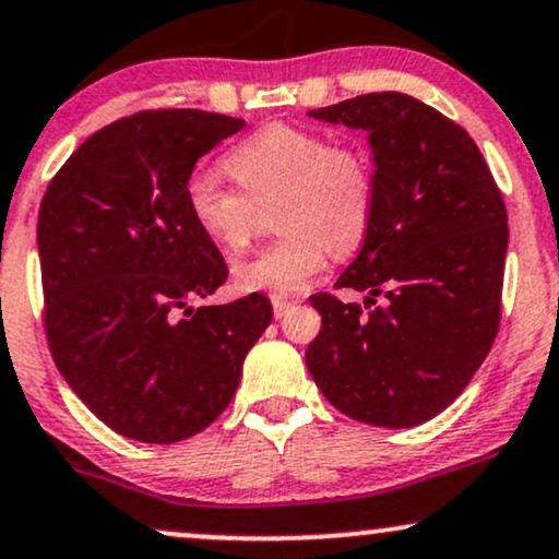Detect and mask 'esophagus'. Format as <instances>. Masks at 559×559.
I'll return each instance as SVG.
<instances>
[{
  "mask_svg": "<svg viewBox=\"0 0 559 559\" xmlns=\"http://www.w3.org/2000/svg\"><path fill=\"white\" fill-rule=\"evenodd\" d=\"M272 306H274V316H277V319H285V316L295 308V302L293 300H282V298H272Z\"/></svg>",
  "mask_w": 559,
  "mask_h": 559,
  "instance_id": "esophagus-1",
  "label": "esophagus"
}]
</instances>
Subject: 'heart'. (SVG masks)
Instances as JSON below:
<instances>
[{"label": "heart", "mask_w": 559, "mask_h": 559, "mask_svg": "<svg viewBox=\"0 0 559 559\" xmlns=\"http://www.w3.org/2000/svg\"><path fill=\"white\" fill-rule=\"evenodd\" d=\"M230 189L210 170L186 181V206L199 230L238 253L257 238L261 212L274 207L282 238L233 269L243 293L295 295L326 266L329 253L349 257L368 238L376 215V168L368 150L332 142L293 123H266L225 157Z\"/></svg>", "instance_id": "obj_1"}]
</instances>
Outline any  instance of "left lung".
I'll list each match as a JSON object with an SVG mask.
<instances>
[{"instance_id":"8db88e82","label":"left lung","mask_w":559,"mask_h":559,"mask_svg":"<svg viewBox=\"0 0 559 559\" xmlns=\"http://www.w3.org/2000/svg\"><path fill=\"white\" fill-rule=\"evenodd\" d=\"M308 116L365 129L376 163L373 225L336 280V290H368L370 313L311 295L321 332L308 370L357 423L423 425L466 389L498 336L506 202L466 129L412 95L368 93Z\"/></svg>"}]
</instances>
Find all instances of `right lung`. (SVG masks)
I'll list each match as a JSON object with an SVG mask.
<instances>
[{
    "label": "right lung",
    "instance_id": "add662e5",
    "mask_svg": "<svg viewBox=\"0 0 559 559\" xmlns=\"http://www.w3.org/2000/svg\"><path fill=\"white\" fill-rule=\"evenodd\" d=\"M243 119L140 111L69 155L38 212L48 349L69 389L119 436L178 443L223 415L248 349L272 321L264 295L199 306L227 280L186 206L197 160Z\"/></svg>",
    "mask_w": 559,
    "mask_h": 559
}]
</instances>
